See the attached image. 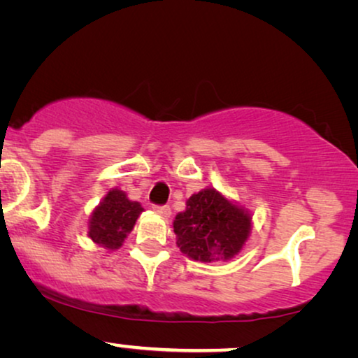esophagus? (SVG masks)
Instances as JSON below:
<instances>
[{
    "mask_svg": "<svg viewBox=\"0 0 358 358\" xmlns=\"http://www.w3.org/2000/svg\"><path fill=\"white\" fill-rule=\"evenodd\" d=\"M153 212L158 213L159 217H163V218H169V217H171V208H169V205H155Z\"/></svg>",
    "mask_w": 358,
    "mask_h": 358,
    "instance_id": "34e87169",
    "label": "esophagus"
}]
</instances>
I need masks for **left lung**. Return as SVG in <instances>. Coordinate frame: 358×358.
Returning a JSON list of instances; mask_svg holds the SVG:
<instances>
[{"label":"left lung","instance_id":"1","mask_svg":"<svg viewBox=\"0 0 358 358\" xmlns=\"http://www.w3.org/2000/svg\"><path fill=\"white\" fill-rule=\"evenodd\" d=\"M173 228L180 252L192 261L224 262L238 256L251 236L252 215L213 187H205L185 202Z\"/></svg>","mask_w":358,"mask_h":358}]
</instances>
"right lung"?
<instances>
[{
  "label": "right lung",
  "instance_id": "right-lung-1",
  "mask_svg": "<svg viewBox=\"0 0 358 358\" xmlns=\"http://www.w3.org/2000/svg\"><path fill=\"white\" fill-rule=\"evenodd\" d=\"M143 212L140 202L130 200L119 187L110 189L90 217V236L97 246L119 249Z\"/></svg>",
  "mask_w": 358,
  "mask_h": 358
}]
</instances>
